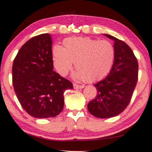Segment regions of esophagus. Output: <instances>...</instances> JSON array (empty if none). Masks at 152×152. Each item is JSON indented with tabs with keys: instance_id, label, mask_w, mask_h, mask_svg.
<instances>
[{
	"instance_id": "obj_1",
	"label": "esophagus",
	"mask_w": 152,
	"mask_h": 152,
	"mask_svg": "<svg viewBox=\"0 0 152 152\" xmlns=\"http://www.w3.org/2000/svg\"><path fill=\"white\" fill-rule=\"evenodd\" d=\"M73 86H74V88H75V89H81V88H84V86L78 85V84H76V83L73 84Z\"/></svg>"
}]
</instances>
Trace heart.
<instances>
[{
    "label": "heart",
    "instance_id": "heart-1",
    "mask_svg": "<svg viewBox=\"0 0 152 152\" xmlns=\"http://www.w3.org/2000/svg\"><path fill=\"white\" fill-rule=\"evenodd\" d=\"M115 59L114 45L107 40L89 37H73L63 41V48L55 45L53 50V62L61 76H65L72 69H77L75 78L95 82L110 73Z\"/></svg>",
    "mask_w": 152,
    "mask_h": 152
}]
</instances>
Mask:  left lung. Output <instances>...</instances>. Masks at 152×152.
Returning <instances> with one entry per match:
<instances>
[{
    "label": "left lung",
    "instance_id": "1",
    "mask_svg": "<svg viewBox=\"0 0 152 152\" xmlns=\"http://www.w3.org/2000/svg\"><path fill=\"white\" fill-rule=\"evenodd\" d=\"M114 41L115 59L110 73L95 84L97 96L88 104L89 112L99 118L120 114L129 104L138 78L137 59L125 42L104 34Z\"/></svg>",
    "mask_w": 152,
    "mask_h": 152
}]
</instances>
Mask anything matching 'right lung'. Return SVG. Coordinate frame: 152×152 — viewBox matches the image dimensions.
<instances>
[{
	"instance_id": "right-lung-1",
	"label": "right lung",
	"mask_w": 152,
	"mask_h": 152,
	"mask_svg": "<svg viewBox=\"0 0 152 152\" xmlns=\"http://www.w3.org/2000/svg\"><path fill=\"white\" fill-rule=\"evenodd\" d=\"M51 36H36L19 50L12 65V84L22 108L37 118L55 117L64 108L69 80L53 71Z\"/></svg>"
}]
</instances>
